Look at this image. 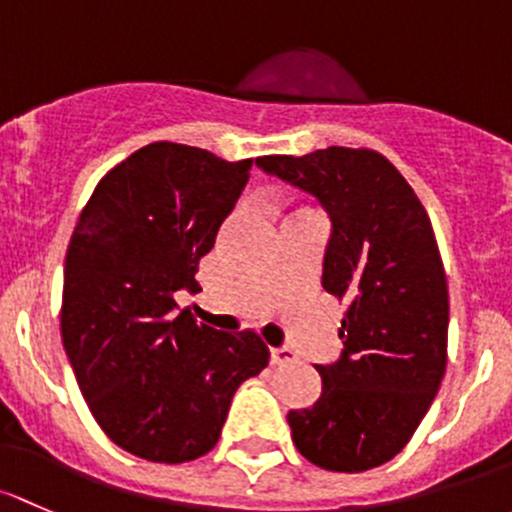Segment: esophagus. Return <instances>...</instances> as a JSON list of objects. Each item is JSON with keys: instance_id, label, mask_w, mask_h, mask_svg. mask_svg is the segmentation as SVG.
Masks as SVG:
<instances>
[{"instance_id": "34e87169", "label": "esophagus", "mask_w": 512, "mask_h": 512, "mask_svg": "<svg viewBox=\"0 0 512 512\" xmlns=\"http://www.w3.org/2000/svg\"><path fill=\"white\" fill-rule=\"evenodd\" d=\"M292 360H297V353H294L292 348H272L270 351L272 365H287L292 363Z\"/></svg>"}]
</instances>
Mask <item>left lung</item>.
I'll return each instance as SVG.
<instances>
[{
  "label": "left lung",
  "mask_w": 512,
  "mask_h": 512,
  "mask_svg": "<svg viewBox=\"0 0 512 512\" xmlns=\"http://www.w3.org/2000/svg\"><path fill=\"white\" fill-rule=\"evenodd\" d=\"M257 164L331 215L321 284L346 304L341 358L316 365L319 400L287 414L294 446L326 471L383 466L417 432L446 370L449 287L427 208L375 149L272 154Z\"/></svg>",
  "instance_id": "left-lung-1"
}]
</instances>
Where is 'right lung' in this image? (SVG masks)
<instances>
[{"mask_svg": "<svg viewBox=\"0 0 512 512\" xmlns=\"http://www.w3.org/2000/svg\"><path fill=\"white\" fill-rule=\"evenodd\" d=\"M252 159L154 142L112 166L66 252L61 336L102 432L154 464H184L220 439L230 400L270 363L260 333L176 314L247 184Z\"/></svg>", "mask_w": 512, "mask_h": 512, "instance_id": "obj_1", "label": "right lung"}]
</instances>
